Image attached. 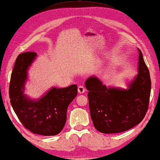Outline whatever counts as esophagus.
Masks as SVG:
<instances>
[{"label":"esophagus","mask_w":160,"mask_h":160,"mask_svg":"<svg viewBox=\"0 0 160 160\" xmlns=\"http://www.w3.org/2000/svg\"><path fill=\"white\" fill-rule=\"evenodd\" d=\"M86 91V89H85V88L83 86H82V85H80V86H78V93L80 94H83L84 92Z\"/></svg>","instance_id":"1"}]
</instances>
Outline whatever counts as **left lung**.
Listing matches in <instances>:
<instances>
[{
	"mask_svg": "<svg viewBox=\"0 0 160 160\" xmlns=\"http://www.w3.org/2000/svg\"><path fill=\"white\" fill-rule=\"evenodd\" d=\"M138 73L128 89L107 87L95 76L85 82L93 124L102 133L130 130L143 119L151 93L149 71L139 49Z\"/></svg>",
	"mask_w": 160,
	"mask_h": 160,
	"instance_id": "1",
	"label": "left lung"
}]
</instances>
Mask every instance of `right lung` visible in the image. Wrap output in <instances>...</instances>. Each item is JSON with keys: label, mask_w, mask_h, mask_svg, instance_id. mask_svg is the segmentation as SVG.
<instances>
[{"label": "right lung", "mask_w": 160, "mask_h": 160, "mask_svg": "<svg viewBox=\"0 0 160 160\" xmlns=\"http://www.w3.org/2000/svg\"><path fill=\"white\" fill-rule=\"evenodd\" d=\"M33 52L19 54L11 76L9 98L17 117L26 129L35 134L51 136L60 133L67 119V108L77 95V85L53 87L40 99L24 95L28 67L36 56Z\"/></svg>", "instance_id": "1"}]
</instances>
